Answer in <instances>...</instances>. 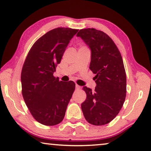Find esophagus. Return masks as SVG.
Returning <instances> with one entry per match:
<instances>
[{
  "label": "esophagus",
  "mask_w": 151,
  "mask_h": 151,
  "mask_svg": "<svg viewBox=\"0 0 151 151\" xmlns=\"http://www.w3.org/2000/svg\"><path fill=\"white\" fill-rule=\"evenodd\" d=\"M80 86H79V85H78V84H76V88L77 89V90H78V89H80Z\"/></svg>",
  "instance_id": "esophagus-1"
}]
</instances>
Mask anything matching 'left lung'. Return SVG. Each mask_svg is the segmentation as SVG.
Masks as SVG:
<instances>
[{
  "label": "left lung",
  "instance_id": "obj_1",
  "mask_svg": "<svg viewBox=\"0 0 151 151\" xmlns=\"http://www.w3.org/2000/svg\"><path fill=\"white\" fill-rule=\"evenodd\" d=\"M91 49L90 70L96 76L95 90L84 86L81 105L86 120L95 126L110 122L122 108L127 95V76L119 50L107 34L93 28L77 34Z\"/></svg>",
  "mask_w": 151,
  "mask_h": 151
}]
</instances>
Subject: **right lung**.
Wrapping results in <instances>:
<instances>
[{"mask_svg":"<svg viewBox=\"0 0 151 151\" xmlns=\"http://www.w3.org/2000/svg\"><path fill=\"white\" fill-rule=\"evenodd\" d=\"M78 31L64 27L48 31L33 44L24 62L22 94L31 115L43 125L54 126L63 120L75 90L73 81H59L53 73Z\"/></svg>","mask_w":151,"mask_h":151,"instance_id":"right-lung-1","label":"right lung"}]
</instances>
